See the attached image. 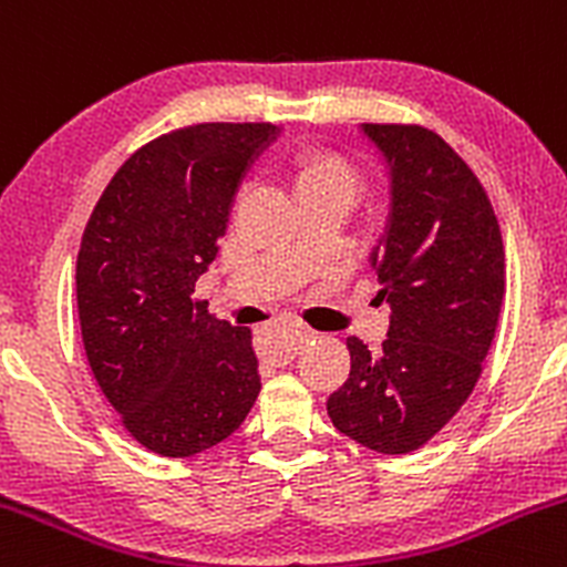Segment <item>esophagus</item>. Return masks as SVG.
Instances as JSON below:
<instances>
[{
    "instance_id": "34e87169",
    "label": "esophagus",
    "mask_w": 567,
    "mask_h": 567,
    "mask_svg": "<svg viewBox=\"0 0 567 567\" xmlns=\"http://www.w3.org/2000/svg\"><path fill=\"white\" fill-rule=\"evenodd\" d=\"M308 336H311V330H308V327H302V324H289V327H286V332H284L286 349H289V352H295V349L300 347V343L306 341Z\"/></svg>"
}]
</instances>
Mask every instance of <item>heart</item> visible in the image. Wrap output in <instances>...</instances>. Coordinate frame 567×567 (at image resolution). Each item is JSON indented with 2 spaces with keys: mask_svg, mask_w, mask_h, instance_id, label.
I'll list each match as a JSON object with an SVG mask.
<instances>
[{
  "mask_svg": "<svg viewBox=\"0 0 567 567\" xmlns=\"http://www.w3.org/2000/svg\"><path fill=\"white\" fill-rule=\"evenodd\" d=\"M289 179L297 202L317 194H358L360 177L349 161L327 150H300L289 163Z\"/></svg>",
  "mask_w": 567,
  "mask_h": 567,
  "instance_id": "1",
  "label": "heart"
}]
</instances>
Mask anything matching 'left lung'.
Masks as SVG:
<instances>
[{
    "label": "left lung",
    "instance_id": "1",
    "mask_svg": "<svg viewBox=\"0 0 567 567\" xmlns=\"http://www.w3.org/2000/svg\"><path fill=\"white\" fill-rule=\"evenodd\" d=\"M363 133L390 168V218L371 254L388 338H347L352 369L327 399L332 425L384 456L423 447L481 379L505 297V245L492 202L445 138L420 125Z\"/></svg>",
    "mask_w": 567,
    "mask_h": 567
}]
</instances>
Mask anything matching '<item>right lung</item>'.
I'll use <instances>...</instances> for the list:
<instances>
[{"instance_id":"1","label":"right lung","mask_w":567,"mask_h":567,"mask_svg":"<svg viewBox=\"0 0 567 567\" xmlns=\"http://www.w3.org/2000/svg\"><path fill=\"white\" fill-rule=\"evenodd\" d=\"M270 122H202L136 150L97 198L75 261L95 382L127 434L188 458L235 434L259 395L250 330L196 300Z\"/></svg>"}]
</instances>
